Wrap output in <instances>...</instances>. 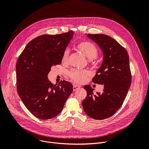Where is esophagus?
Listing matches in <instances>:
<instances>
[{"mask_svg":"<svg viewBox=\"0 0 149 149\" xmlns=\"http://www.w3.org/2000/svg\"><path fill=\"white\" fill-rule=\"evenodd\" d=\"M79 88H80V86L78 85H73V91H76L77 89H79Z\"/></svg>","mask_w":149,"mask_h":149,"instance_id":"esophagus-1","label":"esophagus"}]
</instances>
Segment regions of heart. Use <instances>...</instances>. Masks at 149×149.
I'll return each instance as SVG.
<instances>
[{
    "instance_id": "1",
    "label": "heart",
    "mask_w": 149,
    "mask_h": 149,
    "mask_svg": "<svg viewBox=\"0 0 149 149\" xmlns=\"http://www.w3.org/2000/svg\"><path fill=\"white\" fill-rule=\"evenodd\" d=\"M77 49L81 53H83L86 58L88 61L91 63H95V57L97 55L98 50L96 46L93 43L89 41H82L79 43L77 45ZM69 50L66 49L64 50L62 56V62L64 64H67L69 60ZM89 74V73L86 70H72L69 73L70 77L74 81L82 83L85 80L86 77Z\"/></svg>"
}]
</instances>
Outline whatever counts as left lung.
<instances>
[{
  "instance_id": "obj_1",
  "label": "left lung",
  "mask_w": 149,
  "mask_h": 149,
  "mask_svg": "<svg viewBox=\"0 0 149 149\" xmlns=\"http://www.w3.org/2000/svg\"><path fill=\"white\" fill-rule=\"evenodd\" d=\"M99 46L103 60L92 81L104 85L103 92L95 94L90 85L82 104L89 117L103 120L112 116L122 106L131 83L127 52L113 38L105 34H86Z\"/></svg>"
}]
</instances>
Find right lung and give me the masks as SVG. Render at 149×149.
Segmentation results:
<instances>
[{
    "label": "right lung",
    "instance_id": "right-lung-1",
    "mask_svg": "<svg viewBox=\"0 0 149 149\" xmlns=\"http://www.w3.org/2000/svg\"><path fill=\"white\" fill-rule=\"evenodd\" d=\"M74 32L57 35L44 34L26 45L17 65V88L27 109L42 120L53 118L62 111L73 91L66 81L53 84L47 75L53 65L61 64L62 56Z\"/></svg>",
    "mask_w": 149,
    "mask_h": 149
}]
</instances>
